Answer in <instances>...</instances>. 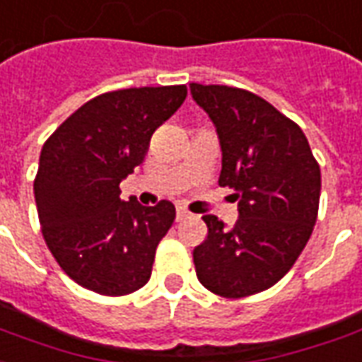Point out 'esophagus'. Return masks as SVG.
I'll use <instances>...</instances> for the list:
<instances>
[{"mask_svg":"<svg viewBox=\"0 0 362 362\" xmlns=\"http://www.w3.org/2000/svg\"><path fill=\"white\" fill-rule=\"evenodd\" d=\"M191 216V212L187 209H183V206H177V212H175V218L177 222H181V220H185V218Z\"/></svg>","mask_w":362,"mask_h":362,"instance_id":"obj_1","label":"esophagus"}]
</instances>
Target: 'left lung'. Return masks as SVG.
Returning a JSON list of instances; mask_svg holds the SVG:
<instances>
[{
  "instance_id": "obj_1",
  "label": "left lung",
  "mask_w": 362,
  "mask_h": 362,
  "mask_svg": "<svg viewBox=\"0 0 362 362\" xmlns=\"http://www.w3.org/2000/svg\"><path fill=\"white\" fill-rule=\"evenodd\" d=\"M222 148L220 187L234 189L240 218L226 228L212 214L193 251L204 288L243 298L279 283L306 247L320 206L322 175L302 128L259 95L191 83Z\"/></svg>"
}]
</instances>
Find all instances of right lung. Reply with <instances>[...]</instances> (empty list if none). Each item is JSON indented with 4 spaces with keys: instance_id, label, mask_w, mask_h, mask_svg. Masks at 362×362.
Segmentation results:
<instances>
[{
    "instance_id": "right-lung-1",
    "label": "right lung",
    "mask_w": 362,
    "mask_h": 362,
    "mask_svg": "<svg viewBox=\"0 0 362 362\" xmlns=\"http://www.w3.org/2000/svg\"><path fill=\"white\" fill-rule=\"evenodd\" d=\"M185 97V86L97 95L42 146L35 177L42 235L64 273L87 291L124 296L150 281L175 206L122 201L119 185L144 161L156 128Z\"/></svg>"
}]
</instances>
